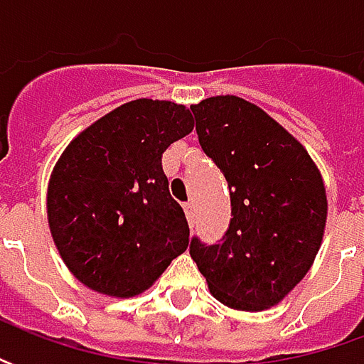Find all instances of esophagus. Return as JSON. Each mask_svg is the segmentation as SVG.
Instances as JSON below:
<instances>
[{
	"mask_svg": "<svg viewBox=\"0 0 364 364\" xmlns=\"http://www.w3.org/2000/svg\"><path fill=\"white\" fill-rule=\"evenodd\" d=\"M184 213H186V218H188L190 225H194V218H196V213H194V203L184 204Z\"/></svg>",
	"mask_w": 364,
	"mask_h": 364,
	"instance_id": "obj_1",
	"label": "esophagus"
}]
</instances>
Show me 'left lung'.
Instances as JSON below:
<instances>
[{
	"mask_svg": "<svg viewBox=\"0 0 364 364\" xmlns=\"http://www.w3.org/2000/svg\"><path fill=\"white\" fill-rule=\"evenodd\" d=\"M190 109L200 146L229 182L232 206L223 243L192 239L190 255L220 304L267 310L318 255L328 217L322 174L308 149L255 103L218 95Z\"/></svg>",
	"mask_w": 364,
	"mask_h": 364,
	"instance_id": "8db88e82",
	"label": "left lung"
}]
</instances>
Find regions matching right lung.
<instances>
[{"instance_id":"obj_1","label":"right lung","mask_w":364,"mask_h":364,"mask_svg":"<svg viewBox=\"0 0 364 364\" xmlns=\"http://www.w3.org/2000/svg\"><path fill=\"white\" fill-rule=\"evenodd\" d=\"M192 129L186 105L135 99L64 147L50 174L46 213L52 241L80 284L133 298L188 249V220L170 196L161 154Z\"/></svg>"}]
</instances>
